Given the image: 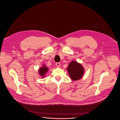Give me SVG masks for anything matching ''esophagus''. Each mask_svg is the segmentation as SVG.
Listing matches in <instances>:
<instances>
[{
	"mask_svg": "<svg viewBox=\"0 0 120 120\" xmlns=\"http://www.w3.org/2000/svg\"><path fill=\"white\" fill-rule=\"evenodd\" d=\"M56 66L57 67H59L60 66V63H56Z\"/></svg>",
	"mask_w": 120,
	"mask_h": 120,
	"instance_id": "esophagus-1",
	"label": "esophagus"
}]
</instances>
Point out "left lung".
<instances>
[{
	"label": "left lung",
	"instance_id": "obj_1",
	"mask_svg": "<svg viewBox=\"0 0 120 120\" xmlns=\"http://www.w3.org/2000/svg\"><path fill=\"white\" fill-rule=\"evenodd\" d=\"M67 71L70 78L74 81L81 79L84 73V69L82 65L75 61H73L69 64L67 68Z\"/></svg>",
	"mask_w": 120,
	"mask_h": 120
}]
</instances>
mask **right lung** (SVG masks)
I'll return each instance as SVG.
<instances>
[{
	"mask_svg": "<svg viewBox=\"0 0 120 120\" xmlns=\"http://www.w3.org/2000/svg\"><path fill=\"white\" fill-rule=\"evenodd\" d=\"M49 69L44 64H43L41 67H40L38 69V74L40 75L39 76L41 77V78H44L45 77V75L46 73H47Z\"/></svg>",
	"mask_w": 120,
	"mask_h": 120,
	"instance_id": "obj_1",
	"label": "right lung"
}]
</instances>
